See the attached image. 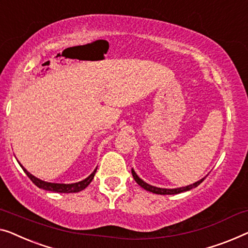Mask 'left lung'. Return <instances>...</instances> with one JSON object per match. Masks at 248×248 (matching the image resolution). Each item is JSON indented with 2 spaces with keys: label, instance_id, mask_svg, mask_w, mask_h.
Masks as SVG:
<instances>
[{
  "label": "left lung",
  "instance_id": "obj_1",
  "mask_svg": "<svg viewBox=\"0 0 248 248\" xmlns=\"http://www.w3.org/2000/svg\"><path fill=\"white\" fill-rule=\"evenodd\" d=\"M132 174H133V178H134V180L138 182L139 186H141L143 189L148 190L150 192H153V193H156V195H177V193H180V192H184V191H188V190H191L193 188H196V186H198L203 181L202 178V180L195 182V184L192 185H189V186H181V188H175V189H166V188H157V186H153L149 184H146L142 180L141 178L139 177L138 174L135 173V171L132 169Z\"/></svg>",
  "mask_w": 248,
  "mask_h": 248
}]
</instances>
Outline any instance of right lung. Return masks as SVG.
Listing matches in <instances>:
<instances>
[{
	"label": "right lung",
	"instance_id": "add662e5",
	"mask_svg": "<svg viewBox=\"0 0 248 248\" xmlns=\"http://www.w3.org/2000/svg\"><path fill=\"white\" fill-rule=\"evenodd\" d=\"M21 166V164H20ZM21 168L23 169V171L26 172V174L30 178V180L33 182V184L38 186V188L48 190V191H52V192H59V193H70V192H79L81 190H84L86 186H87L89 184H91L93 179H94V175L96 173V170L97 168L93 171V173L85 179V180L76 182V184H51V182H46V181H42L40 179L35 178L34 175H32L30 172L27 171V169H24L22 166Z\"/></svg>",
	"mask_w": 248,
	"mask_h": 248
}]
</instances>
